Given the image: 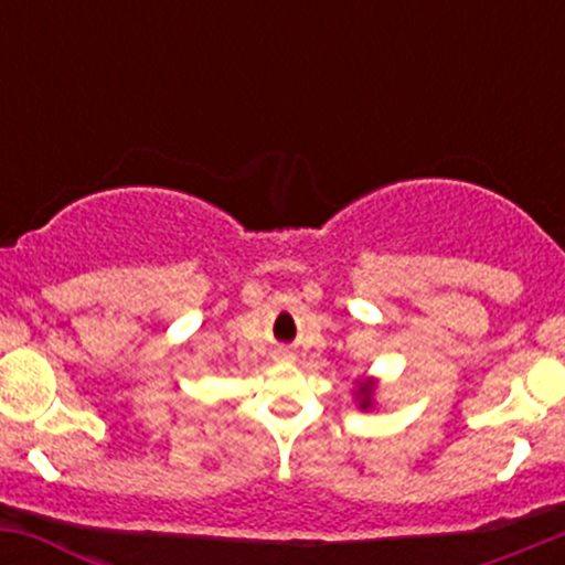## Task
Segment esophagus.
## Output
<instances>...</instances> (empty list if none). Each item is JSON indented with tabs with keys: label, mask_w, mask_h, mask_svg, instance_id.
I'll return each mask as SVG.
<instances>
[{
	"label": "esophagus",
	"mask_w": 565,
	"mask_h": 565,
	"mask_svg": "<svg viewBox=\"0 0 565 565\" xmlns=\"http://www.w3.org/2000/svg\"><path fill=\"white\" fill-rule=\"evenodd\" d=\"M276 359H278V361H291V359H295V355H291L289 350H278V353H276Z\"/></svg>",
	"instance_id": "34e87169"
}]
</instances>
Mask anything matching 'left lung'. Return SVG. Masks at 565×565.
<instances>
[{
	"label": "left lung",
	"mask_w": 565,
	"mask_h": 565,
	"mask_svg": "<svg viewBox=\"0 0 565 565\" xmlns=\"http://www.w3.org/2000/svg\"><path fill=\"white\" fill-rule=\"evenodd\" d=\"M377 385H380V380H374V377L355 380L353 398H355V404H359L361 412H369V408H374V395H377Z\"/></svg>",
	"instance_id": "obj_1"
}]
</instances>
